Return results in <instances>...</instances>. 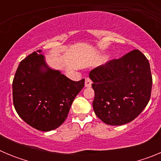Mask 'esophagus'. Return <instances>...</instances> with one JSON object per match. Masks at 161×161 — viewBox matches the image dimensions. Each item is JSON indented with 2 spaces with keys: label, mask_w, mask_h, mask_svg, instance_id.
I'll use <instances>...</instances> for the list:
<instances>
[{
  "label": "esophagus",
  "mask_w": 161,
  "mask_h": 161,
  "mask_svg": "<svg viewBox=\"0 0 161 161\" xmlns=\"http://www.w3.org/2000/svg\"><path fill=\"white\" fill-rule=\"evenodd\" d=\"M92 83H93V82H92V80H91L89 79V78H86V79H85V87H87V88L91 87V85H92Z\"/></svg>",
  "instance_id": "obj_1"
}]
</instances>
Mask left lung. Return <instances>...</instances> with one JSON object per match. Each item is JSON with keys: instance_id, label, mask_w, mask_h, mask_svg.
<instances>
[{"instance_id": "8db88e82", "label": "left lung", "mask_w": 161, "mask_h": 161, "mask_svg": "<svg viewBox=\"0 0 161 161\" xmlns=\"http://www.w3.org/2000/svg\"><path fill=\"white\" fill-rule=\"evenodd\" d=\"M89 78L93 82L94 112L108 125L130 123L150 100L153 86L150 64L139 50L97 67L89 72Z\"/></svg>"}]
</instances>
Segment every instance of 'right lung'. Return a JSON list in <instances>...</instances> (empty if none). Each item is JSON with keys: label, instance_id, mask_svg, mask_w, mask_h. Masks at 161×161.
Listing matches in <instances>:
<instances>
[{"label": "right lung", "instance_id": "1", "mask_svg": "<svg viewBox=\"0 0 161 161\" xmlns=\"http://www.w3.org/2000/svg\"><path fill=\"white\" fill-rule=\"evenodd\" d=\"M85 79L73 81L47 65L42 50L20 62L13 80V102L25 123L42 131L59 127L67 119Z\"/></svg>", "mask_w": 161, "mask_h": 161}]
</instances>
